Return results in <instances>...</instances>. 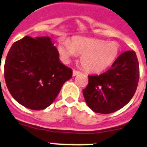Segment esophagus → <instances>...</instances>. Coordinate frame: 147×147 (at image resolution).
Wrapping results in <instances>:
<instances>
[{
	"label": "esophagus",
	"instance_id": "1",
	"mask_svg": "<svg viewBox=\"0 0 147 147\" xmlns=\"http://www.w3.org/2000/svg\"><path fill=\"white\" fill-rule=\"evenodd\" d=\"M79 74H80V71H77V70L72 71V75H73V76H76L79 75Z\"/></svg>",
	"mask_w": 147,
	"mask_h": 147
}]
</instances>
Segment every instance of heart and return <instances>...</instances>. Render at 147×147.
Masks as SVG:
<instances>
[{
  "instance_id": "b5f03b06",
  "label": "heart",
  "mask_w": 147,
  "mask_h": 147,
  "mask_svg": "<svg viewBox=\"0 0 147 147\" xmlns=\"http://www.w3.org/2000/svg\"><path fill=\"white\" fill-rule=\"evenodd\" d=\"M60 54L68 61L76 53L82 54L80 62L87 71L99 72L106 69L116 59L119 44L115 41L76 37L70 40L62 39L57 47Z\"/></svg>"
}]
</instances>
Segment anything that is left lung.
<instances>
[{
  "mask_svg": "<svg viewBox=\"0 0 147 147\" xmlns=\"http://www.w3.org/2000/svg\"><path fill=\"white\" fill-rule=\"evenodd\" d=\"M88 78L87 86L82 90L88 107L100 114L117 111L131 100L137 89L140 67L136 52H124L109 70Z\"/></svg>",
  "mask_w": 147,
  "mask_h": 147,
  "instance_id": "obj_1",
  "label": "left lung"
}]
</instances>
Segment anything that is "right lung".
Listing matches in <instances>:
<instances>
[{
  "label": "right lung",
  "mask_w": 147,
  "mask_h": 147,
  "mask_svg": "<svg viewBox=\"0 0 147 147\" xmlns=\"http://www.w3.org/2000/svg\"><path fill=\"white\" fill-rule=\"evenodd\" d=\"M4 73L13 98L32 110L50 106L72 76L71 69L60 61L49 36H25L15 42L6 57Z\"/></svg>",
  "instance_id": "right-lung-1"
}]
</instances>
